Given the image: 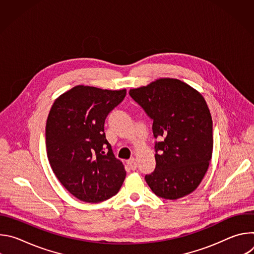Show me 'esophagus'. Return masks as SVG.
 <instances>
[{"label":"esophagus","instance_id":"obj_1","mask_svg":"<svg viewBox=\"0 0 254 254\" xmlns=\"http://www.w3.org/2000/svg\"><path fill=\"white\" fill-rule=\"evenodd\" d=\"M127 165H128V167L132 170V171H134V170H136V168H137V162H136V160L135 159H130V160H128L127 162Z\"/></svg>","mask_w":254,"mask_h":254}]
</instances>
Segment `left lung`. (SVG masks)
I'll list each match as a JSON object with an SVG mask.
<instances>
[{"instance_id":"8db88e82","label":"left lung","mask_w":254,"mask_h":254,"mask_svg":"<svg viewBox=\"0 0 254 254\" xmlns=\"http://www.w3.org/2000/svg\"><path fill=\"white\" fill-rule=\"evenodd\" d=\"M153 120L156 169L146 175L159 197L176 200L192 193L204 178L213 151L212 118L204 97L187 83L161 78L129 90Z\"/></svg>"}]
</instances>
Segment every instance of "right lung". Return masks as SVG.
Masks as SVG:
<instances>
[{
	"mask_svg": "<svg viewBox=\"0 0 254 254\" xmlns=\"http://www.w3.org/2000/svg\"><path fill=\"white\" fill-rule=\"evenodd\" d=\"M127 94L77 85L53 103L46 123L50 166L65 189L87 203H99L121 189L126 170L104 133V122Z\"/></svg>",
	"mask_w": 254,
	"mask_h": 254,
	"instance_id": "right-lung-1",
	"label": "right lung"
}]
</instances>
